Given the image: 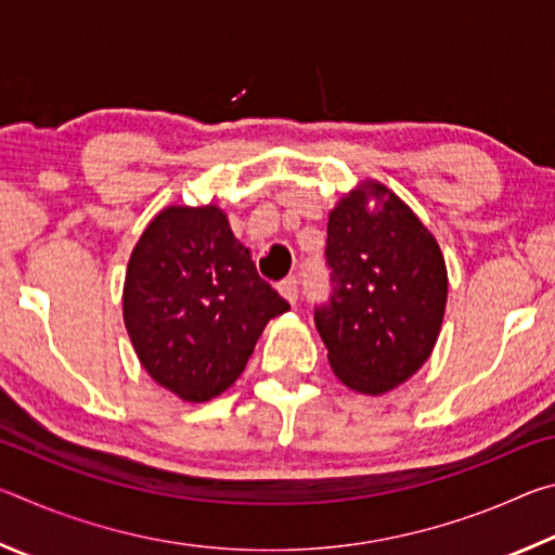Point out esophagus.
Listing matches in <instances>:
<instances>
[{
	"mask_svg": "<svg viewBox=\"0 0 555 555\" xmlns=\"http://www.w3.org/2000/svg\"><path fill=\"white\" fill-rule=\"evenodd\" d=\"M279 294L284 296L288 304H296V300H298V279L296 276H286L279 284Z\"/></svg>",
	"mask_w": 555,
	"mask_h": 555,
	"instance_id": "34e87169",
	"label": "esophagus"
}]
</instances>
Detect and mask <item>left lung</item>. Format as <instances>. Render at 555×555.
Segmentation results:
<instances>
[{
    "label": "left lung",
    "mask_w": 555,
    "mask_h": 555,
    "mask_svg": "<svg viewBox=\"0 0 555 555\" xmlns=\"http://www.w3.org/2000/svg\"><path fill=\"white\" fill-rule=\"evenodd\" d=\"M377 208L354 191L327 220L331 294L313 321L343 384L384 393L428 360L443 323L448 274L438 244L384 185H370Z\"/></svg>",
    "instance_id": "1"
}]
</instances>
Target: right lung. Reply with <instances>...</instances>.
<instances>
[{
	"instance_id": "right-lung-1",
	"label": "right lung",
	"mask_w": 555,
	"mask_h": 555,
	"mask_svg": "<svg viewBox=\"0 0 555 555\" xmlns=\"http://www.w3.org/2000/svg\"><path fill=\"white\" fill-rule=\"evenodd\" d=\"M288 308L215 205L158 212L131 251L127 333L144 370L185 401L232 387L264 325Z\"/></svg>"
}]
</instances>
